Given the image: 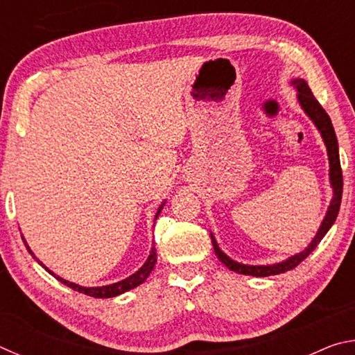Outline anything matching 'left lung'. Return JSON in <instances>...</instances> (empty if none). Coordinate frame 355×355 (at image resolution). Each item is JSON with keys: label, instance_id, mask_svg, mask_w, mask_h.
<instances>
[{"label": "left lung", "instance_id": "left-lung-1", "mask_svg": "<svg viewBox=\"0 0 355 355\" xmlns=\"http://www.w3.org/2000/svg\"><path fill=\"white\" fill-rule=\"evenodd\" d=\"M294 86L297 89V98L300 106L304 107V111L309 114V117L313 120L318 130L321 131V136L324 142H326L327 147V155H329V164H330V183H332L334 188V199L330 202L329 211L324 218L322 224L318 230L316 236L313 241L310 243V245L304 252L294 255L288 260L277 263V264H269V266H249V264H241L233 261L232 258H228L224 252L219 249L218 243H216L214 236L211 235V243L216 255H218L219 260L225 264V266L230 269V271H235L238 274H244V275H254V277H268V275H275V274H282L286 271H291L297 266V264L302 263L305 258H307L311 252L316 249V245L321 243V239L326 236V233L329 232V228L332 227V224L336 219L340 211V205H341V196H343V172H341V164H340V153H338V142H336V136H335V130L334 125L330 122L329 114L324 111V107L320 105V101L315 98V95L311 94L309 84L304 80H294L293 81Z\"/></svg>", "mask_w": 355, "mask_h": 355}]
</instances>
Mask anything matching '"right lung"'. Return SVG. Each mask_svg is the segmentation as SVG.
<instances>
[{
	"label": "right lung",
	"instance_id": "obj_1",
	"mask_svg": "<svg viewBox=\"0 0 355 355\" xmlns=\"http://www.w3.org/2000/svg\"><path fill=\"white\" fill-rule=\"evenodd\" d=\"M161 208H163V205L159 207V209H158V213H156V216H155V219L158 218V214L161 213ZM25 245L28 248V250H29V254L33 255V258H35V255L33 254V250L29 249V245L25 243ZM35 260H37V258H35ZM39 261V260H37ZM155 263H156V249L155 248H152V252H150V255H148V258H147V261L144 263V266L139 269V271L137 272H135L133 275H130L128 279H125V280H120V282H117V284H112V285H106V286H95V288H84V286H80V285H75V284H71V282H67V280H64V279H61V277H56L59 282H61V284H64V285H67L69 288H71V290H75V291H78V293H83V294H87V296H91V297H114V296H119V294H122V293H125V291H130V290H133V288H136V286H139L142 282H146V279L148 277V274L153 271V268H155ZM42 264V263H40ZM42 266H44V264H42ZM45 268V266H44ZM46 269V268H45ZM48 272L50 274H53L50 269H46ZM55 275V274H53Z\"/></svg>",
	"mask_w": 355,
	"mask_h": 355
}]
</instances>
